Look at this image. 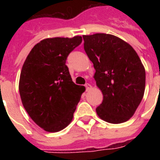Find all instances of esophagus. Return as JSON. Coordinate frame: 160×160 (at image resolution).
<instances>
[{
    "label": "esophagus",
    "mask_w": 160,
    "mask_h": 160,
    "mask_svg": "<svg viewBox=\"0 0 160 160\" xmlns=\"http://www.w3.org/2000/svg\"><path fill=\"white\" fill-rule=\"evenodd\" d=\"M85 88H86V91H90V90L92 89V86H91V85H90V84H86V85H85Z\"/></svg>",
    "instance_id": "esophagus-1"
}]
</instances>
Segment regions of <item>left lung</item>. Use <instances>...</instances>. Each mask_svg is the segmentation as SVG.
I'll use <instances>...</instances> for the list:
<instances>
[{"mask_svg": "<svg viewBox=\"0 0 160 160\" xmlns=\"http://www.w3.org/2000/svg\"><path fill=\"white\" fill-rule=\"evenodd\" d=\"M84 49L94 64V79L103 94L96 108L100 119L111 124L129 120L141 102L145 70L129 44L110 34L83 36Z\"/></svg>", "mask_w": 160, "mask_h": 160, "instance_id": "1", "label": "left lung"}]
</instances>
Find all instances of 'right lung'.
Segmentation results:
<instances>
[{"label": "right lung", "mask_w": 160, "mask_h": 160, "mask_svg": "<svg viewBox=\"0 0 160 160\" xmlns=\"http://www.w3.org/2000/svg\"><path fill=\"white\" fill-rule=\"evenodd\" d=\"M82 42L80 36L41 41L27 55L21 69L19 92L24 108L38 126L58 132L72 121L85 88L72 81L65 61Z\"/></svg>", "instance_id": "1"}]
</instances>
